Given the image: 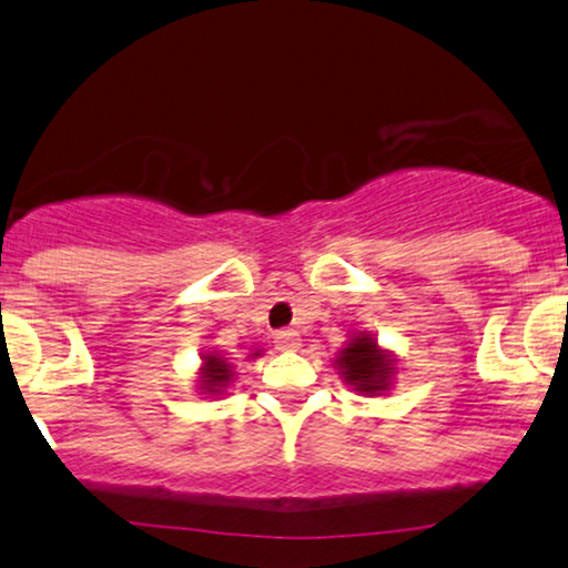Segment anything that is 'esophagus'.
<instances>
[{
    "instance_id": "esophagus-1",
    "label": "esophagus",
    "mask_w": 568,
    "mask_h": 568,
    "mask_svg": "<svg viewBox=\"0 0 568 568\" xmlns=\"http://www.w3.org/2000/svg\"><path fill=\"white\" fill-rule=\"evenodd\" d=\"M300 334L297 331H292V328H284V331H278L276 334V349H282V352H294V349H300Z\"/></svg>"
}]
</instances>
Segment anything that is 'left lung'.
<instances>
[{"instance_id":"obj_1","label":"left lung","mask_w":568,"mask_h":568,"mask_svg":"<svg viewBox=\"0 0 568 568\" xmlns=\"http://www.w3.org/2000/svg\"><path fill=\"white\" fill-rule=\"evenodd\" d=\"M336 365L344 381L365 396H378L392 386L394 359L386 349L378 347L373 334H365V331L349 338L347 347L338 352Z\"/></svg>"}]
</instances>
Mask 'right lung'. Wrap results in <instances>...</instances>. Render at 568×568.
<instances>
[{"mask_svg":"<svg viewBox=\"0 0 568 568\" xmlns=\"http://www.w3.org/2000/svg\"><path fill=\"white\" fill-rule=\"evenodd\" d=\"M261 355V349L257 352H253V355L250 357H257ZM232 365L226 363L224 357H219V355H205L203 357V367H201V394H211V396H216V394H221L224 392L226 386H230V381H232Z\"/></svg>","mask_w":568,"mask_h":568,"instance_id":"add662e5","label":"right lung"}]
</instances>
